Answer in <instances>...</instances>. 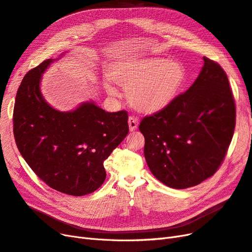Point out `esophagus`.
<instances>
[{
    "label": "esophagus",
    "instance_id": "esophagus-1",
    "mask_svg": "<svg viewBox=\"0 0 252 252\" xmlns=\"http://www.w3.org/2000/svg\"><path fill=\"white\" fill-rule=\"evenodd\" d=\"M137 126H138V119L133 116L128 117V127H130V131L131 132L135 131L136 128H137Z\"/></svg>",
    "mask_w": 252,
    "mask_h": 252
}]
</instances>
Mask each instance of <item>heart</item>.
I'll return each instance as SVG.
<instances>
[{
    "mask_svg": "<svg viewBox=\"0 0 252 252\" xmlns=\"http://www.w3.org/2000/svg\"><path fill=\"white\" fill-rule=\"evenodd\" d=\"M112 81L126 86L128 101L139 111L156 112L168 105L187 80L184 64L167 58H134L114 63L109 69ZM111 80L104 86L112 96L118 94Z\"/></svg>",
    "mask_w": 252,
    "mask_h": 252,
    "instance_id": "1",
    "label": "heart"
}]
</instances>
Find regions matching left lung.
Masks as SVG:
<instances>
[{
    "instance_id": "1",
    "label": "left lung",
    "mask_w": 252,
    "mask_h": 252,
    "mask_svg": "<svg viewBox=\"0 0 252 252\" xmlns=\"http://www.w3.org/2000/svg\"><path fill=\"white\" fill-rule=\"evenodd\" d=\"M203 59L189 90L139 126L151 172L173 189L190 188L211 177L234 132L235 103L227 75L219 63Z\"/></svg>"
}]
</instances>
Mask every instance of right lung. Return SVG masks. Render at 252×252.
I'll return each mask as SVG.
<instances>
[{"label": "right lung", "mask_w": 252, "mask_h": 252, "mask_svg": "<svg viewBox=\"0 0 252 252\" xmlns=\"http://www.w3.org/2000/svg\"><path fill=\"white\" fill-rule=\"evenodd\" d=\"M54 61H43L21 82L13 109L14 139L47 186L82 196L103 184V161L128 133L127 113L105 112L92 101L69 112L54 109L40 89L41 77Z\"/></svg>", "instance_id": "add662e5"}]
</instances>
